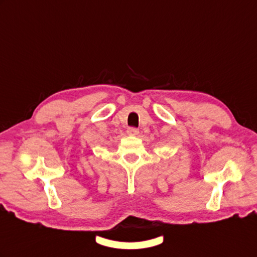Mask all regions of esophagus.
<instances>
[{
	"mask_svg": "<svg viewBox=\"0 0 257 257\" xmlns=\"http://www.w3.org/2000/svg\"><path fill=\"white\" fill-rule=\"evenodd\" d=\"M127 134L129 136H137L138 134H139V130H138L137 128H135V127H129L127 129Z\"/></svg>",
	"mask_w": 257,
	"mask_h": 257,
	"instance_id": "esophagus-1",
	"label": "esophagus"
}]
</instances>
